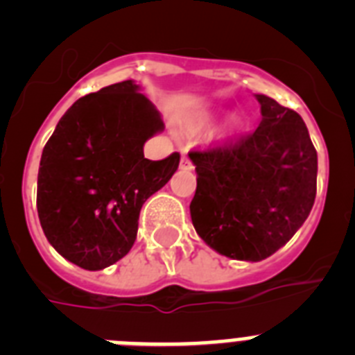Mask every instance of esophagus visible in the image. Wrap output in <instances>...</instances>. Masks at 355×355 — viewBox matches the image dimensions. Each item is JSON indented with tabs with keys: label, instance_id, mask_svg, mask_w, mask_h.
Listing matches in <instances>:
<instances>
[{
	"label": "esophagus",
	"instance_id": "34e87169",
	"mask_svg": "<svg viewBox=\"0 0 355 355\" xmlns=\"http://www.w3.org/2000/svg\"><path fill=\"white\" fill-rule=\"evenodd\" d=\"M180 167L183 168V171H192L193 168V165H192V162H190V158H188L187 155H181V163H180Z\"/></svg>",
	"mask_w": 355,
	"mask_h": 355
}]
</instances>
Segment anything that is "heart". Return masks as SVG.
I'll return each instance as SVG.
<instances>
[{"label":"heart","mask_w":355,"mask_h":355,"mask_svg":"<svg viewBox=\"0 0 355 355\" xmlns=\"http://www.w3.org/2000/svg\"><path fill=\"white\" fill-rule=\"evenodd\" d=\"M211 119H213V115H206L205 122H211ZM240 126H241V122L238 121V119H234V121H233V128H234V130H238V128H240Z\"/></svg>","instance_id":"1"}]
</instances>
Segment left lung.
<instances>
[{
  "label": "left lung",
  "instance_id": "left-lung-1",
  "mask_svg": "<svg viewBox=\"0 0 355 355\" xmlns=\"http://www.w3.org/2000/svg\"><path fill=\"white\" fill-rule=\"evenodd\" d=\"M261 122L233 142L190 150L197 234L222 256L261 261L290 241L315 205L318 159L297 112L258 94Z\"/></svg>",
  "mask_w": 355,
  "mask_h": 355
}]
</instances>
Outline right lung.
Instances as JSON below:
<instances>
[{
    "label": "right lung",
    "mask_w": 355,
    "mask_h": 355,
    "mask_svg": "<svg viewBox=\"0 0 355 355\" xmlns=\"http://www.w3.org/2000/svg\"><path fill=\"white\" fill-rule=\"evenodd\" d=\"M163 128L131 80L80 97L58 121L40 158L37 211L67 261L103 270L130 252L142 205L180 165V153L144 158V144Z\"/></svg>",
    "instance_id": "add662e5"
}]
</instances>
